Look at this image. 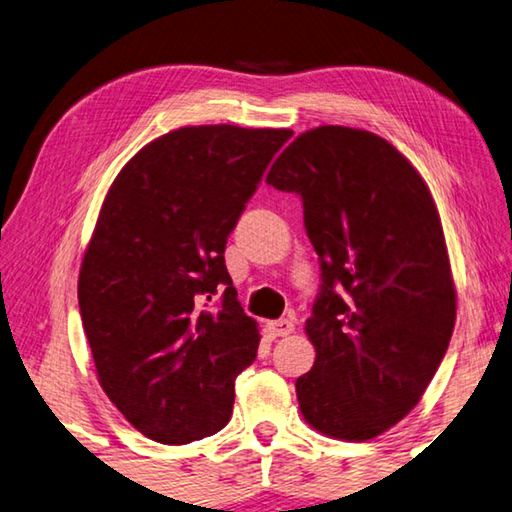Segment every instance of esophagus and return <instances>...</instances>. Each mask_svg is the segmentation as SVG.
Segmentation results:
<instances>
[{"mask_svg":"<svg viewBox=\"0 0 512 512\" xmlns=\"http://www.w3.org/2000/svg\"><path fill=\"white\" fill-rule=\"evenodd\" d=\"M266 329L271 336H289V334H293L296 325H293V320H289V318H280V320H268Z\"/></svg>","mask_w":512,"mask_h":512,"instance_id":"obj_1","label":"esophagus"}]
</instances>
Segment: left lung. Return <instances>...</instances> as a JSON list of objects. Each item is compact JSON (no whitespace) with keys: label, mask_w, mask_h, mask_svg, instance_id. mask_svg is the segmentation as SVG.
Wrapping results in <instances>:
<instances>
[{"label":"left lung","mask_w":512,"mask_h":512,"mask_svg":"<svg viewBox=\"0 0 512 512\" xmlns=\"http://www.w3.org/2000/svg\"><path fill=\"white\" fill-rule=\"evenodd\" d=\"M266 183L296 192L320 259L305 323L316 361L296 395L309 427L363 443L427 391L456 323V289L429 187L391 142L348 126L298 135Z\"/></svg>","instance_id":"8db88e82"}]
</instances>
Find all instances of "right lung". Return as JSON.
I'll return each instance as SVG.
<instances>
[{
	"label": "right lung",
	"mask_w": 512,
	"mask_h": 512,
	"mask_svg": "<svg viewBox=\"0 0 512 512\" xmlns=\"http://www.w3.org/2000/svg\"><path fill=\"white\" fill-rule=\"evenodd\" d=\"M291 135L178 128L137 151L108 189L79 273L83 332L110 402L155 443L187 445L230 420L259 329L223 253Z\"/></svg>",
	"instance_id": "1"
}]
</instances>
